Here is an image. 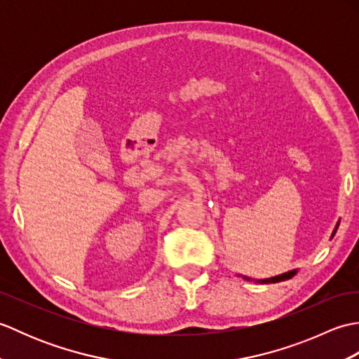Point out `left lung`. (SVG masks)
<instances>
[{"label":"left lung","instance_id":"obj_1","mask_svg":"<svg viewBox=\"0 0 359 359\" xmlns=\"http://www.w3.org/2000/svg\"><path fill=\"white\" fill-rule=\"evenodd\" d=\"M339 225V224H338ZM337 230H338V226L334 228V231H333V236H334V233H337ZM296 271H288V273H285V274H280V276H276V278H271V279H269V280H265V282H276V280H284V279H290L293 276Z\"/></svg>","mask_w":359,"mask_h":359}]
</instances>
